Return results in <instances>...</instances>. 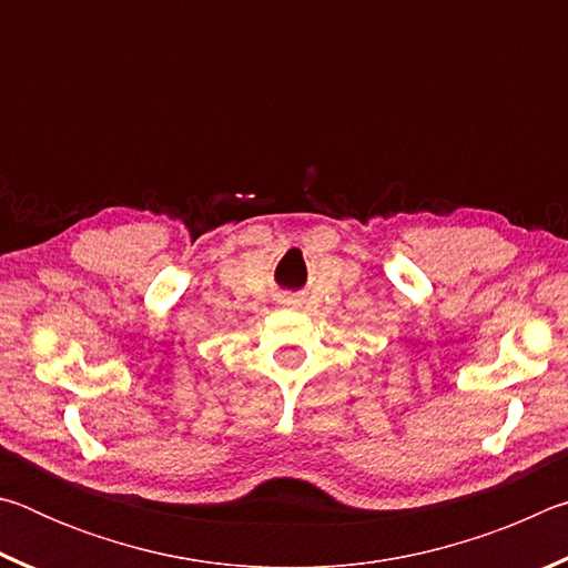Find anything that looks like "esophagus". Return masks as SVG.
I'll return each mask as SVG.
<instances>
[{
    "mask_svg": "<svg viewBox=\"0 0 568 568\" xmlns=\"http://www.w3.org/2000/svg\"><path fill=\"white\" fill-rule=\"evenodd\" d=\"M283 303H285V305H293L295 301H293V297H285V301H283Z\"/></svg>",
    "mask_w": 568,
    "mask_h": 568,
    "instance_id": "1",
    "label": "esophagus"
}]
</instances>
